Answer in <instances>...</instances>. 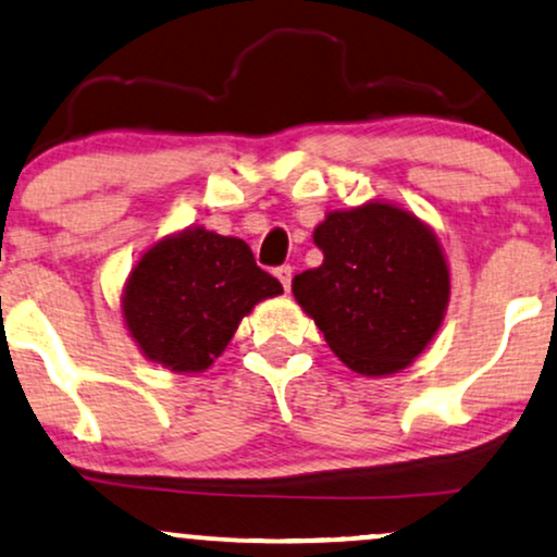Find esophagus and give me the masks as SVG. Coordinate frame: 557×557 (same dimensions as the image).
<instances>
[{"label": "esophagus", "instance_id": "obj_1", "mask_svg": "<svg viewBox=\"0 0 557 557\" xmlns=\"http://www.w3.org/2000/svg\"><path fill=\"white\" fill-rule=\"evenodd\" d=\"M274 274H277V280L283 283L285 290H290V283H293V267L290 264H283L274 270Z\"/></svg>", "mask_w": 557, "mask_h": 557}]
</instances>
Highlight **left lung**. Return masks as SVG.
<instances>
[{
	"mask_svg": "<svg viewBox=\"0 0 557 557\" xmlns=\"http://www.w3.org/2000/svg\"><path fill=\"white\" fill-rule=\"evenodd\" d=\"M324 261L293 277V296L326 345L363 376L410 366L438 332L448 267L418 218L392 205L330 212L313 231Z\"/></svg>",
	"mask_w": 557,
	"mask_h": 557,
	"instance_id": "left-lung-1",
	"label": "left lung"
}]
</instances>
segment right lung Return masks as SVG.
<instances>
[{"instance_id":"obj_1","label":"right lung","mask_w":557,"mask_h":557,"mask_svg":"<svg viewBox=\"0 0 557 557\" xmlns=\"http://www.w3.org/2000/svg\"><path fill=\"white\" fill-rule=\"evenodd\" d=\"M280 293V280L257 267L249 244L197 227L139 259L126 283L124 319L150 360L205 371L253 304Z\"/></svg>"}]
</instances>
